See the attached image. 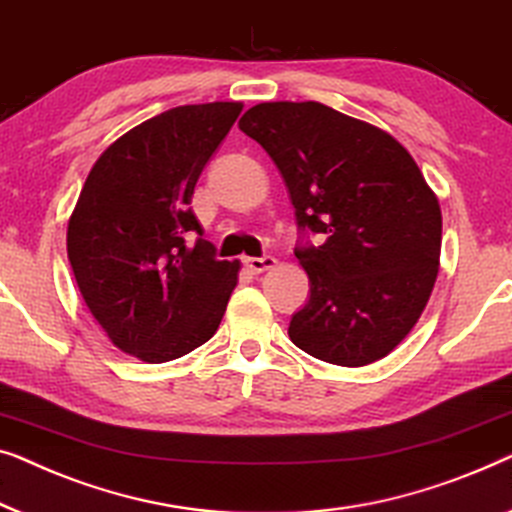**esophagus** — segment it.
<instances>
[{"mask_svg": "<svg viewBox=\"0 0 512 512\" xmlns=\"http://www.w3.org/2000/svg\"><path fill=\"white\" fill-rule=\"evenodd\" d=\"M243 264H246L248 269L253 271V273H264V271L276 269L278 259L271 257V255H264V257H246V259H243Z\"/></svg>", "mask_w": 512, "mask_h": 512, "instance_id": "1", "label": "esophagus"}]
</instances>
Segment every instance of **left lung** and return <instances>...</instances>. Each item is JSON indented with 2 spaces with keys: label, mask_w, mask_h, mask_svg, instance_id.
<instances>
[{
  "label": "left lung",
  "mask_w": 512,
  "mask_h": 512,
  "mask_svg": "<svg viewBox=\"0 0 512 512\" xmlns=\"http://www.w3.org/2000/svg\"><path fill=\"white\" fill-rule=\"evenodd\" d=\"M241 132L276 164L301 229L311 299L292 343L322 362L366 366L410 334L441 264V204L420 167L385 129L320 102H264Z\"/></svg>",
  "instance_id": "left-lung-1"
}]
</instances>
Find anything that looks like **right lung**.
<instances>
[{"mask_svg": "<svg viewBox=\"0 0 512 512\" xmlns=\"http://www.w3.org/2000/svg\"><path fill=\"white\" fill-rule=\"evenodd\" d=\"M241 111V102L187 104L132 127L99 155L71 211L67 255L85 306L141 362L204 345L239 283L241 262L215 259L187 204Z\"/></svg>", "mask_w": 512, "mask_h": 512, "instance_id": "right-lung-1", "label": "right lung"}]
</instances>
